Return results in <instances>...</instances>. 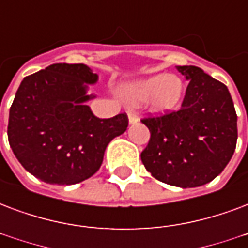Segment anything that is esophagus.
Instances as JSON below:
<instances>
[{
	"label": "esophagus",
	"mask_w": 248,
	"mask_h": 248,
	"mask_svg": "<svg viewBox=\"0 0 248 248\" xmlns=\"http://www.w3.org/2000/svg\"><path fill=\"white\" fill-rule=\"evenodd\" d=\"M127 116H128V121H130V124H137L138 121H139V116H138L135 111L128 110Z\"/></svg>",
	"instance_id": "obj_1"
}]
</instances>
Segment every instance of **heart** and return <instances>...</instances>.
Listing matches in <instances>:
<instances>
[{
    "label": "heart",
    "instance_id": "heart-1",
    "mask_svg": "<svg viewBox=\"0 0 248 248\" xmlns=\"http://www.w3.org/2000/svg\"><path fill=\"white\" fill-rule=\"evenodd\" d=\"M185 86L182 79L175 75H152L131 83L124 88L122 94L130 103H140L148 100L157 110L173 109L182 100Z\"/></svg>",
    "mask_w": 248,
    "mask_h": 248
}]
</instances>
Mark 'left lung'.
Here are the masks:
<instances>
[{
  "mask_svg": "<svg viewBox=\"0 0 248 248\" xmlns=\"http://www.w3.org/2000/svg\"><path fill=\"white\" fill-rule=\"evenodd\" d=\"M190 80L179 110L144 117L151 138L141 162L160 182L198 187L228 165L237 145V113L228 87L196 66H177Z\"/></svg>",
  "mask_w": 248,
  "mask_h": 248,
  "instance_id": "left-lung-1",
  "label": "left lung"
}]
</instances>
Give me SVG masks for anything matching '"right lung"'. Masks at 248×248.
Masks as SVG:
<instances>
[{
    "mask_svg": "<svg viewBox=\"0 0 248 248\" xmlns=\"http://www.w3.org/2000/svg\"><path fill=\"white\" fill-rule=\"evenodd\" d=\"M96 80L83 63H53L20 83L7 138L18 161L43 182L75 185L92 177L107 145L126 131V113L99 118L86 105L84 83Z\"/></svg>",
    "mask_w": 248,
    "mask_h": 248,
    "instance_id": "obj_1",
    "label": "right lung"
}]
</instances>
